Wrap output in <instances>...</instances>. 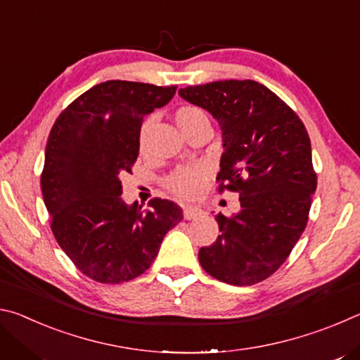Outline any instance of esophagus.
Wrapping results in <instances>:
<instances>
[{
  "instance_id": "1",
  "label": "esophagus",
  "mask_w": 360,
  "mask_h": 360,
  "mask_svg": "<svg viewBox=\"0 0 360 360\" xmlns=\"http://www.w3.org/2000/svg\"><path fill=\"white\" fill-rule=\"evenodd\" d=\"M198 216H202V210L200 208H193V206H186L184 208V219H188V221H191V219H195Z\"/></svg>"
}]
</instances>
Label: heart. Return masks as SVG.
Instances as JSON below:
<instances>
[{
  "mask_svg": "<svg viewBox=\"0 0 360 360\" xmlns=\"http://www.w3.org/2000/svg\"><path fill=\"white\" fill-rule=\"evenodd\" d=\"M176 124L181 129V131H186L191 129L192 125L198 124L202 120H208L203 109L198 106H181L174 114ZM152 120L148 119L141 127V133H139V144L144 148L146 141H148L149 131H150ZM206 179V169L203 167H188V168H181L178 172L169 176L167 181V186L173 193L179 195L182 198H195L197 195L202 192L203 184Z\"/></svg>",
  "mask_w": 360,
  "mask_h": 360,
  "instance_id": "heart-1",
  "label": "heart"
}]
</instances>
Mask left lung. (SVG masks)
I'll return each instance as SVG.
<instances>
[{
  "mask_svg": "<svg viewBox=\"0 0 360 360\" xmlns=\"http://www.w3.org/2000/svg\"><path fill=\"white\" fill-rule=\"evenodd\" d=\"M179 95L221 125L219 192H238L241 205L233 216H216L221 235L200 249V264L222 283L257 284L284 264L307 227L318 184L308 131L276 94L249 79L191 85Z\"/></svg>",
  "mask_w": 360,
  "mask_h": 360,
  "instance_id": "left-lung-1",
  "label": "left lung"
}]
</instances>
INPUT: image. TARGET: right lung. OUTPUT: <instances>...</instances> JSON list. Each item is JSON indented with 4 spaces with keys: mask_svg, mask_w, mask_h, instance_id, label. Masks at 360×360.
Listing matches in <instances>:
<instances>
[{
    "mask_svg": "<svg viewBox=\"0 0 360 360\" xmlns=\"http://www.w3.org/2000/svg\"><path fill=\"white\" fill-rule=\"evenodd\" d=\"M176 85L130 81L94 85L58 115L46 144L41 188L60 248L85 276L103 284L138 278L155 260L163 236L182 221L169 200L143 211L122 200L146 114L165 106Z\"/></svg>",
    "mask_w": 360,
    "mask_h": 360,
    "instance_id": "add662e5",
    "label": "right lung"
}]
</instances>
